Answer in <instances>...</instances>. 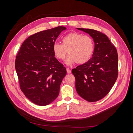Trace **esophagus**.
Masks as SVG:
<instances>
[{"label":"esophagus","instance_id":"obj_1","mask_svg":"<svg viewBox=\"0 0 133 133\" xmlns=\"http://www.w3.org/2000/svg\"><path fill=\"white\" fill-rule=\"evenodd\" d=\"M66 71L68 74H69L71 73V70H70V69H69V68H66Z\"/></svg>","mask_w":133,"mask_h":133}]
</instances>
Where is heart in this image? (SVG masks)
I'll return each instance as SVG.
<instances>
[{"label": "heart", "instance_id": "1", "mask_svg": "<svg viewBox=\"0 0 133 133\" xmlns=\"http://www.w3.org/2000/svg\"><path fill=\"white\" fill-rule=\"evenodd\" d=\"M94 48V41L90 36L71 33L64 36L62 43L55 42L53 50L55 57L60 60L65 58L68 51L69 55L65 63L70 65L76 62L79 64L88 62L93 54Z\"/></svg>", "mask_w": 133, "mask_h": 133}]
</instances>
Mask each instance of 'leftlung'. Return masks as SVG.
Listing matches in <instances>:
<instances>
[{"instance_id":"8db88e82","label":"left lung","mask_w":133,"mask_h":133,"mask_svg":"<svg viewBox=\"0 0 133 133\" xmlns=\"http://www.w3.org/2000/svg\"><path fill=\"white\" fill-rule=\"evenodd\" d=\"M78 29L93 38L95 48L89 61L71 70L75 78V88L78 94L87 101L97 102L108 94L117 79V50L102 32L84 28Z\"/></svg>"}]
</instances>
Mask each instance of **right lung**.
Returning a JSON list of instances; mask_svg holds the SVG:
<instances>
[{
    "label": "right lung",
    "mask_w": 133,
    "mask_h": 133,
    "mask_svg": "<svg viewBox=\"0 0 133 133\" xmlns=\"http://www.w3.org/2000/svg\"><path fill=\"white\" fill-rule=\"evenodd\" d=\"M65 29V26H58L30 35L16 56L15 66L20 88L38 105H47L58 97L66 74V68L54 57L53 50V44Z\"/></svg>",
    "instance_id": "obj_1"
}]
</instances>
